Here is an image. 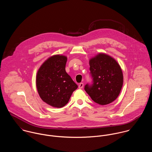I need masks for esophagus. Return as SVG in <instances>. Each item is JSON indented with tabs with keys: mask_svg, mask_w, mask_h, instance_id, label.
<instances>
[{
	"mask_svg": "<svg viewBox=\"0 0 152 152\" xmlns=\"http://www.w3.org/2000/svg\"><path fill=\"white\" fill-rule=\"evenodd\" d=\"M83 86H84V84L83 83H80V84H79V88H82L83 87Z\"/></svg>",
	"mask_w": 152,
	"mask_h": 152,
	"instance_id": "esophagus-1",
	"label": "esophagus"
}]
</instances>
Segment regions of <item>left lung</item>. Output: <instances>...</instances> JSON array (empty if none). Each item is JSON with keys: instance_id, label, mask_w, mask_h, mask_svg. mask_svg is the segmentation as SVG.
Returning a JSON list of instances; mask_svg holds the SVG:
<instances>
[{"instance_id": "8db88e82", "label": "left lung", "mask_w": 152, "mask_h": 152, "mask_svg": "<svg viewBox=\"0 0 152 152\" xmlns=\"http://www.w3.org/2000/svg\"><path fill=\"white\" fill-rule=\"evenodd\" d=\"M93 84L84 90L95 102L107 105L115 100L121 92L124 77L119 64L111 56L99 53L89 61Z\"/></svg>"}]
</instances>
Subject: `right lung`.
<instances>
[{
	"instance_id": "add662e5",
	"label": "right lung",
	"mask_w": 152,
	"mask_h": 152,
	"mask_svg": "<svg viewBox=\"0 0 152 152\" xmlns=\"http://www.w3.org/2000/svg\"><path fill=\"white\" fill-rule=\"evenodd\" d=\"M66 56L55 55L48 58L37 72L38 94L42 101L53 107L65 106L78 87L66 72Z\"/></svg>"
}]
</instances>
